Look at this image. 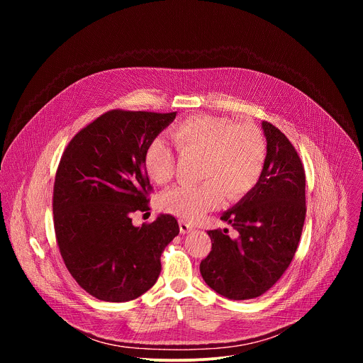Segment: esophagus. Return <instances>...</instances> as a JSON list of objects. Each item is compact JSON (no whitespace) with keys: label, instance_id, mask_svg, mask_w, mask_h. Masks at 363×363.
Segmentation results:
<instances>
[{"label":"esophagus","instance_id":"obj_1","mask_svg":"<svg viewBox=\"0 0 363 363\" xmlns=\"http://www.w3.org/2000/svg\"><path fill=\"white\" fill-rule=\"evenodd\" d=\"M192 230H194L192 224H189V223H186L184 220H179V231H181V234H188Z\"/></svg>","mask_w":363,"mask_h":363}]
</instances>
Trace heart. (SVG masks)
<instances>
[{
  "instance_id": "obj_1",
  "label": "heart",
  "mask_w": 363,
  "mask_h": 363,
  "mask_svg": "<svg viewBox=\"0 0 363 363\" xmlns=\"http://www.w3.org/2000/svg\"><path fill=\"white\" fill-rule=\"evenodd\" d=\"M171 138L182 157H201L199 185L168 189L160 199L161 208L182 220L195 221L221 203L224 195L238 201L260 181L267 145L260 129L251 123H234L214 115H195L171 129ZM143 167L152 181L169 182L177 169V157L161 136L143 150Z\"/></svg>"
}]
</instances>
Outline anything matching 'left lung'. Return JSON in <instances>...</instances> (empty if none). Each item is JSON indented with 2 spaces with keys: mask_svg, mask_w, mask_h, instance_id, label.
Wrapping results in <instances>:
<instances>
[{
  "mask_svg": "<svg viewBox=\"0 0 363 363\" xmlns=\"http://www.w3.org/2000/svg\"><path fill=\"white\" fill-rule=\"evenodd\" d=\"M267 158L255 188L221 216L237 233L210 230L211 251L199 264L205 283L231 300L272 289L290 266L306 218V174L287 136L263 122Z\"/></svg>",
  "mask_w": 363,
  "mask_h": 363,
  "instance_id": "8db88e82",
  "label": "left lung"
}]
</instances>
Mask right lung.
<instances>
[{
  "label": "right lung",
  "instance_id": "1",
  "mask_svg": "<svg viewBox=\"0 0 363 363\" xmlns=\"http://www.w3.org/2000/svg\"><path fill=\"white\" fill-rule=\"evenodd\" d=\"M175 116L109 111L77 132L62 155L53 191L57 245L77 284L99 300L129 301L147 291L160 277L161 254L179 233L169 214L142 227L130 218L150 210L143 150Z\"/></svg>",
  "mask_w": 363,
  "mask_h": 363
}]
</instances>
